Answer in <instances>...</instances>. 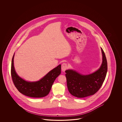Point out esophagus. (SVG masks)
I'll return each instance as SVG.
<instances>
[{
  "label": "esophagus",
  "instance_id": "obj_1",
  "mask_svg": "<svg viewBox=\"0 0 122 122\" xmlns=\"http://www.w3.org/2000/svg\"><path fill=\"white\" fill-rule=\"evenodd\" d=\"M67 65L66 63H63L62 64V66H61V69L63 72H64L67 69Z\"/></svg>",
  "mask_w": 122,
  "mask_h": 122
}]
</instances>
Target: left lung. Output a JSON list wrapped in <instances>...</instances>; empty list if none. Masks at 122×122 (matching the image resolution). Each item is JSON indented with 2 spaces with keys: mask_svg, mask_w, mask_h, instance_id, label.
Returning <instances> with one entry per match:
<instances>
[{
  "mask_svg": "<svg viewBox=\"0 0 122 122\" xmlns=\"http://www.w3.org/2000/svg\"><path fill=\"white\" fill-rule=\"evenodd\" d=\"M101 48L102 62L96 71L88 75H82L72 69L65 71L67 88L72 95L78 98L92 95L102 86L107 73V63L103 50Z\"/></svg>",
  "mask_w": 122,
  "mask_h": 122,
  "instance_id": "1",
  "label": "left lung"
}]
</instances>
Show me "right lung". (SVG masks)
I'll use <instances>...</instances> for the list:
<instances>
[{
	"instance_id": "obj_1",
	"label": "right lung",
	"mask_w": 122,
	"mask_h": 122,
	"mask_svg": "<svg viewBox=\"0 0 122 122\" xmlns=\"http://www.w3.org/2000/svg\"><path fill=\"white\" fill-rule=\"evenodd\" d=\"M13 56L11 64V76L15 87L23 94L32 97H43L47 96L50 92L52 86L61 73V64L49 71L39 81L30 82L25 81L16 73L14 66Z\"/></svg>"
}]
</instances>
